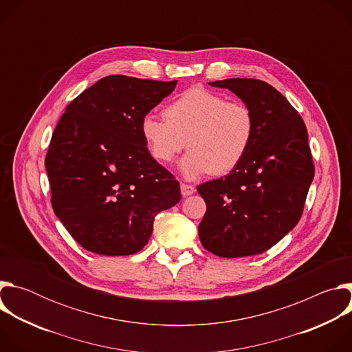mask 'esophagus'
I'll use <instances>...</instances> for the list:
<instances>
[{
  "label": "esophagus",
  "instance_id": "34e87169",
  "mask_svg": "<svg viewBox=\"0 0 352 352\" xmlns=\"http://www.w3.org/2000/svg\"><path fill=\"white\" fill-rule=\"evenodd\" d=\"M195 192H196L195 186H192V185H188V184H181V195H182L184 197H186V196H190V195H193Z\"/></svg>",
  "mask_w": 352,
  "mask_h": 352
}]
</instances>
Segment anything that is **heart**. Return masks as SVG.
I'll use <instances>...</instances> for the list:
<instances>
[{
    "instance_id": "1",
    "label": "heart",
    "mask_w": 352,
    "mask_h": 352,
    "mask_svg": "<svg viewBox=\"0 0 352 352\" xmlns=\"http://www.w3.org/2000/svg\"><path fill=\"white\" fill-rule=\"evenodd\" d=\"M164 120L147 114L140 133L148 153L170 163L185 147L179 162L186 179L212 173L224 175L239 166L255 135V117L246 104L226 102L205 87H190L164 109Z\"/></svg>"
}]
</instances>
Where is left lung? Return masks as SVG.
<instances>
[{"instance_id":"left-lung-1","label":"left lung","mask_w":352,"mask_h":352,"mask_svg":"<svg viewBox=\"0 0 352 352\" xmlns=\"http://www.w3.org/2000/svg\"><path fill=\"white\" fill-rule=\"evenodd\" d=\"M209 85L228 89L252 110L255 135L236 168L197 186L208 206L199 238L221 258L258 255L302 216L315 175L307 126L288 100L263 80L230 78Z\"/></svg>"}]
</instances>
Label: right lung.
I'll return each mask as SVG.
<instances>
[{
  "label": "right lung",
  "instance_id": "add662e5",
  "mask_svg": "<svg viewBox=\"0 0 352 352\" xmlns=\"http://www.w3.org/2000/svg\"><path fill=\"white\" fill-rule=\"evenodd\" d=\"M177 80L111 75L69 103L58 121L45 170L56 216L86 250L139 252L157 213L181 200L174 175L148 153L140 121Z\"/></svg>",
  "mask_w": 352,
  "mask_h": 352
}]
</instances>
